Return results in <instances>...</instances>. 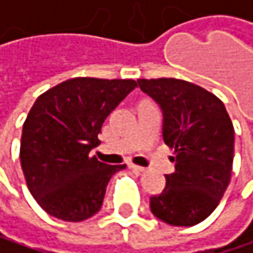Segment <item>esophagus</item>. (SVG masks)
<instances>
[{
  "instance_id": "obj_1",
  "label": "esophagus",
  "mask_w": 253,
  "mask_h": 253,
  "mask_svg": "<svg viewBox=\"0 0 253 253\" xmlns=\"http://www.w3.org/2000/svg\"><path fill=\"white\" fill-rule=\"evenodd\" d=\"M129 169L133 170L135 173H142V171H145L144 167H139V165H135V164H129Z\"/></svg>"
}]
</instances>
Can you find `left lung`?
I'll list each match as a JSON object with an SVG mask.
<instances>
[{
    "mask_svg": "<svg viewBox=\"0 0 253 253\" xmlns=\"http://www.w3.org/2000/svg\"><path fill=\"white\" fill-rule=\"evenodd\" d=\"M162 109L164 142L174 150V173L150 197V210L173 226H193L217 208L232 173L234 126L223 101L179 79H139Z\"/></svg>",
    "mask_w": 253,
    "mask_h": 253,
    "instance_id": "obj_1",
    "label": "left lung"
}]
</instances>
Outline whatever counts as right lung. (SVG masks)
I'll use <instances>...</instances> for the list:
<instances>
[{"label":"right lung","instance_id":"1","mask_svg":"<svg viewBox=\"0 0 253 253\" xmlns=\"http://www.w3.org/2000/svg\"><path fill=\"white\" fill-rule=\"evenodd\" d=\"M132 79L76 77L41 94L21 136V167L39 207L65 221H82L100 211L111 177L126 169L91 156L101 126L126 98Z\"/></svg>","mask_w":253,"mask_h":253}]
</instances>
